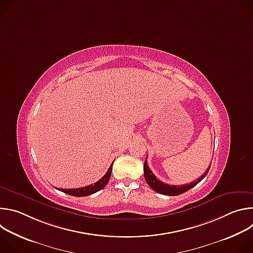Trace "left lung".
<instances>
[{"mask_svg":"<svg viewBox=\"0 0 253 253\" xmlns=\"http://www.w3.org/2000/svg\"><path fill=\"white\" fill-rule=\"evenodd\" d=\"M210 166L208 167V169L204 172V174L202 176H200L196 181L194 182H190L189 184H185V185H169L166 184L162 181H160L159 179L156 178V176L153 174V172L150 170L149 166L147 165V160H145L144 162V177H145L146 182L148 183V185L156 192L160 193V194H164V195H169V196H176V195H180L186 191H188L189 189L193 188L196 184H198L201 180L206 176V174L209 171Z\"/></svg>","mask_w":253,"mask_h":253,"instance_id":"left-lung-1","label":"left lung"}]
</instances>
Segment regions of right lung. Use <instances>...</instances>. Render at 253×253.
<instances>
[{
  "label": "right lung",
  "instance_id": "right-lung-1",
  "mask_svg": "<svg viewBox=\"0 0 253 253\" xmlns=\"http://www.w3.org/2000/svg\"><path fill=\"white\" fill-rule=\"evenodd\" d=\"M112 166H113V163L111 164L109 169H108L106 174L99 180V181H97L94 184H91V185L85 186V187H81V188H74V189L60 188L59 190L66 193V194H69V195H72V196H77V197H82V196H87V195L94 194V193L98 192L99 190L103 189L107 185L108 181H109V179H110L111 173H112Z\"/></svg>",
  "mask_w": 253,
  "mask_h": 253
}]
</instances>
